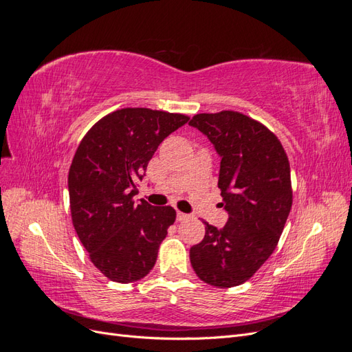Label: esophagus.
Wrapping results in <instances>:
<instances>
[{"label":"esophagus","mask_w":352,"mask_h":352,"mask_svg":"<svg viewBox=\"0 0 352 352\" xmlns=\"http://www.w3.org/2000/svg\"><path fill=\"white\" fill-rule=\"evenodd\" d=\"M188 219H189V214H186V212L177 211V221H184V220H188Z\"/></svg>","instance_id":"34e87169"}]
</instances>
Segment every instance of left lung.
I'll list each match as a JSON object with an SVG mask.
<instances>
[{"label": "left lung", "mask_w": 352, "mask_h": 352, "mask_svg": "<svg viewBox=\"0 0 352 352\" xmlns=\"http://www.w3.org/2000/svg\"><path fill=\"white\" fill-rule=\"evenodd\" d=\"M207 135L221 157L219 188L229 220L206 225L189 251L198 278L216 287L251 279L279 242L292 207L289 160L263 123L238 111L195 114L189 122Z\"/></svg>", "instance_id": "obj_1"}]
</instances>
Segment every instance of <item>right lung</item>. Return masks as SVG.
<instances>
[{"label":"right lung","instance_id":"add662e5","mask_svg":"<svg viewBox=\"0 0 352 352\" xmlns=\"http://www.w3.org/2000/svg\"><path fill=\"white\" fill-rule=\"evenodd\" d=\"M189 117L151 109L116 110L83 136L69 170L74 230L105 278L140 280L151 272L160 243L176 220L173 207L135 202L158 145Z\"/></svg>","mask_w":352,"mask_h":352}]
</instances>
